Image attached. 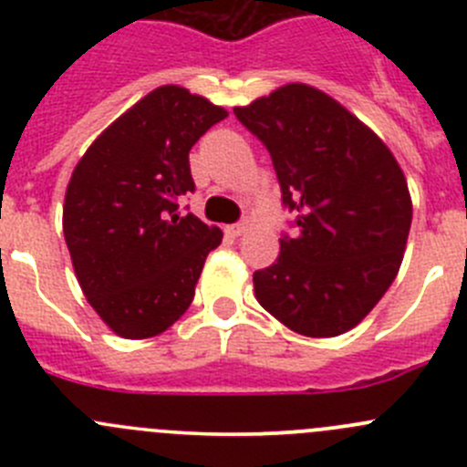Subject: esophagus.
Masks as SVG:
<instances>
[{
  "mask_svg": "<svg viewBox=\"0 0 467 467\" xmlns=\"http://www.w3.org/2000/svg\"><path fill=\"white\" fill-rule=\"evenodd\" d=\"M248 230H251V221H248V219H244V221H239V223L230 225V228H228V233L233 234V237H242V234H246Z\"/></svg>",
  "mask_w": 467,
  "mask_h": 467,
  "instance_id": "esophagus-1",
  "label": "esophagus"
}]
</instances>
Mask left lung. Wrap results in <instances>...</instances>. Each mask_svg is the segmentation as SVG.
Returning <instances> with one entry per match:
<instances>
[{
  "mask_svg": "<svg viewBox=\"0 0 467 467\" xmlns=\"http://www.w3.org/2000/svg\"><path fill=\"white\" fill-rule=\"evenodd\" d=\"M271 153L296 237L253 273L257 303L305 337L359 325L395 280L411 228V194L398 160L346 106L305 83L234 108Z\"/></svg>",
  "mask_w": 467,
  "mask_h": 467,
  "instance_id": "left-lung-1",
  "label": "left lung"
}]
</instances>
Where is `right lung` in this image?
Wrapping results in <instances>:
<instances>
[{
    "label": "right lung",
    "instance_id": "add662e5",
    "mask_svg": "<svg viewBox=\"0 0 467 467\" xmlns=\"http://www.w3.org/2000/svg\"><path fill=\"white\" fill-rule=\"evenodd\" d=\"M228 110L160 86L117 117L78 160L63 205L74 273L101 321L124 338L158 337L194 300L216 225L178 214L194 192L190 150Z\"/></svg>",
    "mask_w": 467,
    "mask_h": 467
}]
</instances>
